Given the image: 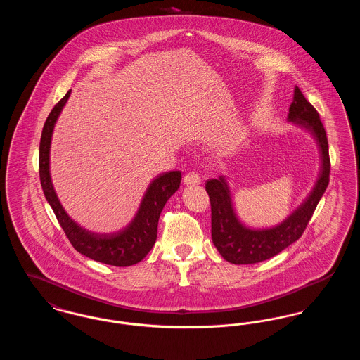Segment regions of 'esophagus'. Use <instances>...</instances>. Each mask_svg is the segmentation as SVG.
Segmentation results:
<instances>
[{"mask_svg": "<svg viewBox=\"0 0 360 360\" xmlns=\"http://www.w3.org/2000/svg\"><path fill=\"white\" fill-rule=\"evenodd\" d=\"M184 182L186 185H191V186H195V185H200L201 184V178L197 172H190L184 176Z\"/></svg>", "mask_w": 360, "mask_h": 360, "instance_id": "esophagus-1", "label": "esophagus"}]
</instances>
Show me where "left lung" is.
<instances>
[{
	"mask_svg": "<svg viewBox=\"0 0 360 360\" xmlns=\"http://www.w3.org/2000/svg\"><path fill=\"white\" fill-rule=\"evenodd\" d=\"M289 121L309 129L317 140L321 158L319 179L307 201L279 225L269 229H250L235 214L229 188L224 176L209 179L205 188L212 206V240L221 257L233 264H252L278 255L300 239L329 184L330 160L324 125L319 112L298 86L289 108Z\"/></svg>",
	"mask_w": 360,
	"mask_h": 360,
	"instance_id": "left-lung-1",
	"label": "left lung"
}]
</instances>
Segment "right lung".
Segmentation results:
<instances>
[{
    "mask_svg": "<svg viewBox=\"0 0 360 360\" xmlns=\"http://www.w3.org/2000/svg\"><path fill=\"white\" fill-rule=\"evenodd\" d=\"M70 93L71 90L53 106L43 127L39 147V175L43 193L70 243L79 254L96 262L117 267L136 264L154 247L160 212L167 200L179 188L182 174L181 172H169L156 176L147 188L135 219L119 232L94 233L72 221L60 205L50 176L52 131L59 113L69 100Z\"/></svg>",
    "mask_w": 360,
    "mask_h": 360,
    "instance_id": "add662e5",
    "label": "right lung"
}]
</instances>
